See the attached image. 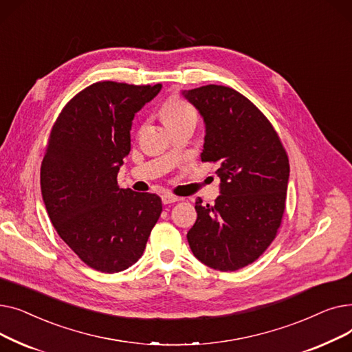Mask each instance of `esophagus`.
I'll use <instances>...</instances> for the list:
<instances>
[{
    "label": "esophagus",
    "instance_id": "34e87169",
    "mask_svg": "<svg viewBox=\"0 0 352 352\" xmlns=\"http://www.w3.org/2000/svg\"><path fill=\"white\" fill-rule=\"evenodd\" d=\"M161 199H162L164 204H173V202H177V201H179L181 198H179V197H175V195H173V194L165 192V194L161 195Z\"/></svg>",
    "mask_w": 352,
    "mask_h": 352
}]
</instances>
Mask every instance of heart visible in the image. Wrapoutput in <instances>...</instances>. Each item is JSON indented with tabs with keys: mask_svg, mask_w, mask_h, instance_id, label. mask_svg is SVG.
<instances>
[{
	"mask_svg": "<svg viewBox=\"0 0 352 352\" xmlns=\"http://www.w3.org/2000/svg\"><path fill=\"white\" fill-rule=\"evenodd\" d=\"M161 114L166 125H171V124L179 122L184 120H190V118L197 120L195 109L186 100H182L178 96H173L165 101L161 109Z\"/></svg>",
	"mask_w": 352,
	"mask_h": 352,
	"instance_id": "heart-1",
	"label": "heart"
}]
</instances>
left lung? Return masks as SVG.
<instances>
[{
  "mask_svg": "<svg viewBox=\"0 0 352 352\" xmlns=\"http://www.w3.org/2000/svg\"><path fill=\"white\" fill-rule=\"evenodd\" d=\"M206 122L201 160L218 165L219 194L187 239L198 260L218 271L252 264L276 236L285 211L289 162L267 117L248 98L224 85L182 91Z\"/></svg>",
  "mask_w": 352,
  "mask_h": 352,
  "instance_id": "left-lung-1",
  "label": "left lung"
}]
</instances>
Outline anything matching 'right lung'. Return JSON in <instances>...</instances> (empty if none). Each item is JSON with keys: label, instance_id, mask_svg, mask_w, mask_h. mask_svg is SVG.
<instances>
[{"label": "right lung", "instance_id": "right-lung-1", "mask_svg": "<svg viewBox=\"0 0 352 352\" xmlns=\"http://www.w3.org/2000/svg\"><path fill=\"white\" fill-rule=\"evenodd\" d=\"M162 85L100 81L55 121L41 164V192L54 228L88 267L113 274L135 264L158 221L157 194L117 184L138 111Z\"/></svg>", "mask_w": 352, "mask_h": 352}]
</instances>
